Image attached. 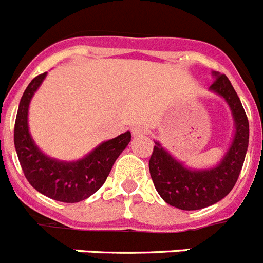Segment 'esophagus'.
Returning <instances> with one entry per match:
<instances>
[{"label": "esophagus", "mask_w": 263, "mask_h": 263, "mask_svg": "<svg viewBox=\"0 0 263 263\" xmlns=\"http://www.w3.org/2000/svg\"><path fill=\"white\" fill-rule=\"evenodd\" d=\"M145 132H146V129H145L142 125H134V126L132 127V134H133L134 137L142 136V134H145Z\"/></svg>", "instance_id": "esophagus-1"}]
</instances>
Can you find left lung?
<instances>
[{"label": "left lung", "instance_id": "1", "mask_svg": "<svg viewBox=\"0 0 263 263\" xmlns=\"http://www.w3.org/2000/svg\"><path fill=\"white\" fill-rule=\"evenodd\" d=\"M210 90L225 98L235 121L232 146L218 166L209 170L186 169L158 142L149 161L150 176L166 203L181 210H198L221 201L234 187L249 145V121L239 97L225 74L214 73Z\"/></svg>", "mask_w": 263, "mask_h": 263}]
</instances>
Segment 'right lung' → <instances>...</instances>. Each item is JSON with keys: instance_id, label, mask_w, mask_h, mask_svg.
Segmentation results:
<instances>
[{"instance_id": "obj_1", "label": "right lung", "mask_w": 263, "mask_h": 263, "mask_svg": "<svg viewBox=\"0 0 263 263\" xmlns=\"http://www.w3.org/2000/svg\"><path fill=\"white\" fill-rule=\"evenodd\" d=\"M46 73L31 80L20 101L14 123V146L22 172L33 187L44 196L66 203L84 201L104 185L116 159L132 140L130 132L101 143L89 156L76 162H60L45 156L31 140L28 109Z\"/></svg>"}]
</instances>
